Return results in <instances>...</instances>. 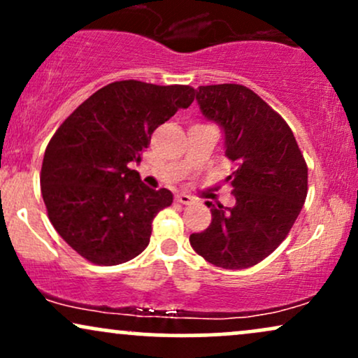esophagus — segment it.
<instances>
[{"label": "esophagus", "instance_id": "obj_1", "mask_svg": "<svg viewBox=\"0 0 358 358\" xmlns=\"http://www.w3.org/2000/svg\"><path fill=\"white\" fill-rule=\"evenodd\" d=\"M175 199H176V202H180V203H183V205H190V203L195 202V200H193V196L187 195V193H178V195H176Z\"/></svg>", "mask_w": 358, "mask_h": 358}]
</instances>
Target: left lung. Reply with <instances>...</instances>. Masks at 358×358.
<instances>
[{
    "mask_svg": "<svg viewBox=\"0 0 358 358\" xmlns=\"http://www.w3.org/2000/svg\"><path fill=\"white\" fill-rule=\"evenodd\" d=\"M196 102L224 131L236 165L227 182L234 207L205 202L212 222L192 234L193 250L224 269H245L286 239L308 193V166L293 131L256 92L239 84L200 85Z\"/></svg>",
    "mask_w": 358,
    "mask_h": 358,
    "instance_id": "1",
    "label": "left lung"
}]
</instances>
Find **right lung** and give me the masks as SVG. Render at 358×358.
I'll return each instance as SVG.
<instances>
[{"instance_id": "right-lung-1", "label": "right lung", "mask_w": 358, "mask_h": 358, "mask_svg": "<svg viewBox=\"0 0 358 358\" xmlns=\"http://www.w3.org/2000/svg\"><path fill=\"white\" fill-rule=\"evenodd\" d=\"M193 97L190 85L113 82L55 131L40 175L43 202L55 231L82 257L116 266L150 244L151 222L173 193L146 187L129 165L141 163L153 131Z\"/></svg>"}]
</instances>
